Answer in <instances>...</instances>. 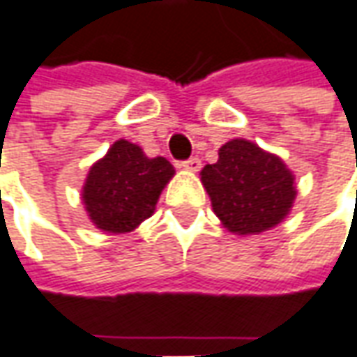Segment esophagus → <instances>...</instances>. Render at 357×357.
<instances>
[{"mask_svg": "<svg viewBox=\"0 0 357 357\" xmlns=\"http://www.w3.org/2000/svg\"><path fill=\"white\" fill-rule=\"evenodd\" d=\"M181 168L189 169V172H199V168H201V160H199L197 156H191V158L181 162Z\"/></svg>", "mask_w": 357, "mask_h": 357, "instance_id": "esophagus-1", "label": "esophagus"}]
</instances>
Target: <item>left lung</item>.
Returning a JSON list of instances; mask_svg holds the SVG:
<instances>
[{
	"mask_svg": "<svg viewBox=\"0 0 357 357\" xmlns=\"http://www.w3.org/2000/svg\"><path fill=\"white\" fill-rule=\"evenodd\" d=\"M215 215L230 232L256 234L275 227L295 201L293 174L278 156L236 138L201 169Z\"/></svg>",
	"mask_w": 357,
	"mask_h": 357,
	"instance_id": "obj_1",
	"label": "left lung"
}]
</instances>
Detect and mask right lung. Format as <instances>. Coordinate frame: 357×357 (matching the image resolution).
I'll list each match as a JSON object with an SVG mask.
<instances>
[{"label": "right lung", "instance_id": "add662e5", "mask_svg": "<svg viewBox=\"0 0 357 357\" xmlns=\"http://www.w3.org/2000/svg\"><path fill=\"white\" fill-rule=\"evenodd\" d=\"M172 176L174 166L166 158H148L137 144L117 140L91 166L82 197L97 229L130 232L154 213Z\"/></svg>", "mask_w": 357, "mask_h": 357}]
</instances>
